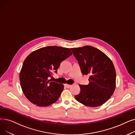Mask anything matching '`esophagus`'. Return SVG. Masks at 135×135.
Masks as SVG:
<instances>
[{
	"instance_id": "34e87169",
	"label": "esophagus",
	"mask_w": 135,
	"mask_h": 135,
	"mask_svg": "<svg viewBox=\"0 0 135 135\" xmlns=\"http://www.w3.org/2000/svg\"><path fill=\"white\" fill-rule=\"evenodd\" d=\"M64 85H65V86H66V87L68 88H70V87H71V86H72V85L68 84H64Z\"/></svg>"
}]
</instances>
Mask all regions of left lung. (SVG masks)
Here are the masks:
<instances>
[{
    "label": "left lung",
    "mask_w": 135,
    "mask_h": 135,
    "mask_svg": "<svg viewBox=\"0 0 135 135\" xmlns=\"http://www.w3.org/2000/svg\"><path fill=\"white\" fill-rule=\"evenodd\" d=\"M83 75H90L89 83L79 85L80 92L75 99L85 106L97 107L107 102L116 87V71L110 58L91 46L72 48Z\"/></svg>",
    "instance_id": "1"
}]
</instances>
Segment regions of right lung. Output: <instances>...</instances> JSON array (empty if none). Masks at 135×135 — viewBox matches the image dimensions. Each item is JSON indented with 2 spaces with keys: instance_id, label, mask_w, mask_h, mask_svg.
<instances>
[{
  "instance_id": "obj_1",
  "label": "right lung",
  "mask_w": 135,
  "mask_h": 135,
  "mask_svg": "<svg viewBox=\"0 0 135 135\" xmlns=\"http://www.w3.org/2000/svg\"><path fill=\"white\" fill-rule=\"evenodd\" d=\"M72 55L69 49L48 46L26 58L19 77L22 90L29 101L38 107H47L58 100L64 85L49 79L52 73L57 72L61 62Z\"/></svg>"
}]
</instances>
